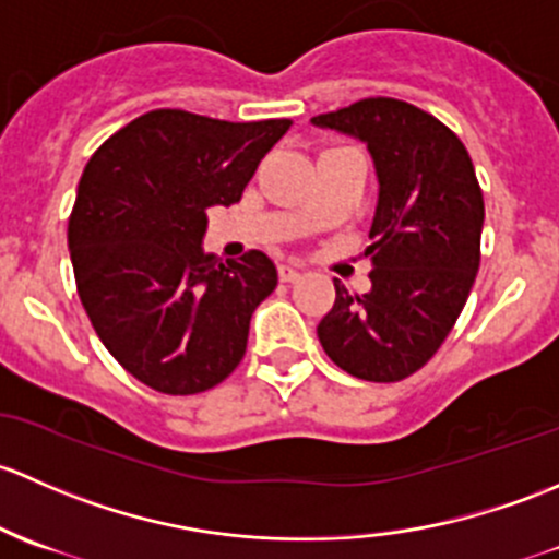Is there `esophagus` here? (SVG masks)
Masks as SVG:
<instances>
[{
	"mask_svg": "<svg viewBox=\"0 0 559 559\" xmlns=\"http://www.w3.org/2000/svg\"><path fill=\"white\" fill-rule=\"evenodd\" d=\"M298 274H301V266H298V263H280V280L282 282L298 280Z\"/></svg>",
	"mask_w": 559,
	"mask_h": 559,
	"instance_id": "34e87169",
	"label": "esophagus"
}]
</instances>
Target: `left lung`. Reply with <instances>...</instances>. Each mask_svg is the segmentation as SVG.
<instances>
[{"label": "left lung", "mask_w": 559, "mask_h": 559, "mask_svg": "<svg viewBox=\"0 0 559 559\" xmlns=\"http://www.w3.org/2000/svg\"><path fill=\"white\" fill-rule=\"evenodd\" d=\"M364 142L379 180L366 247L371 287L338 280L318 336L328 358L366 382H399L433 358L479 272L485 199L463 142L399 99H364L312 118Z\"/></svg>", "instance_id": "1"}]
</instances>
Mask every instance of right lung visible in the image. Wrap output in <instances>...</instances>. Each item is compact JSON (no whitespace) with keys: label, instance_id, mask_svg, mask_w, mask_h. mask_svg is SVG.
Masks as SVG:
<instances>
[{"label":"right lung","instance_id":"obj_1","mask_svg":"<svg viewBox=\"0 0 559 559\" xmlns=\"http://www.w3.org/2000/svg\"><path fill=\"white\" fill-rule=\"evenodd\" d=\"M287 129L153 109L91 155L67 234L74 282L96 336L147 388L204 393L245 358L277 266L204 252L206 210L237 204Z\"/></svg>","mask_w":559,"mask_h":559}]
</instances>
